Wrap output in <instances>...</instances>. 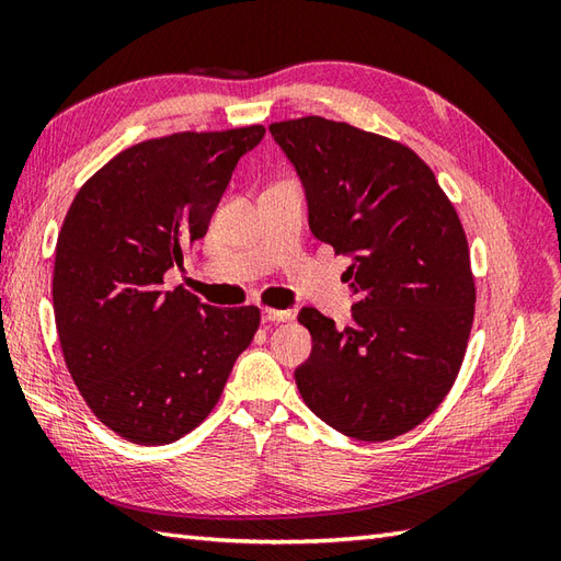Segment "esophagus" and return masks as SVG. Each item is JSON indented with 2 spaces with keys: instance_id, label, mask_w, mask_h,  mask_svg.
<instances>
[{
  "instance_id": "1",
  "label": "esophagus",
  "mask_w": 561,
  "mask_h": 561,
  "mask_svg": "<svg viewBox=\"0 0 561 561\" xmlns=\"http://www.w3.org/2000/svg\"><path fill=\"white\" fill-rule=\"evenodd\" d=\"M262 323H287L291 320V311H277V308H262Z\"/></svg>"
}]
</instances>
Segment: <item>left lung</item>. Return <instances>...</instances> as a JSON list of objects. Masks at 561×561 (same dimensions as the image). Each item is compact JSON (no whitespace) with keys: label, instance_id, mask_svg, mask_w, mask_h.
I'll return each instance as SVG.
<instances>
[{"label":"left lung","instance_id":"1","mask_svg":"<svg viewBox=\"0 0 561 561\" xmlns=\"http://www.w3.org/2000/svg\"><path fill=\"white\" fill-rule=\"evenodd\" d=\"M270 133L304 185L311 233L352 257V325L301 308L313 347L296 386L340 434L396 438L448 396L468 347L474 282L458 214L398 141L316 115Z\"/></svg>","mask_w":561,"mask_h":561}]
</instances>
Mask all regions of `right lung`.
I'll list each match as a JSON object with an SVG mask.
<instances>
[{
	"label": "right lung",
	"instance_id": "obj_1",
	"mask_svg": "<svg viewBox=\"0 0 561 561\" xmlns=\"http://www.w3.org/2000/svg\"><path fill=\"white\" fill-rule=\"evenodd\" d=\"M262 137L253 125L141 141L91 175L67 211L53 274L59 344L91 412L133 444L193 432L253 342L255 306H207L163 289V274L183 267Z\"/></svg>",
	"mask_w": 561,
	"mask_h": 561
}]
</instances>
